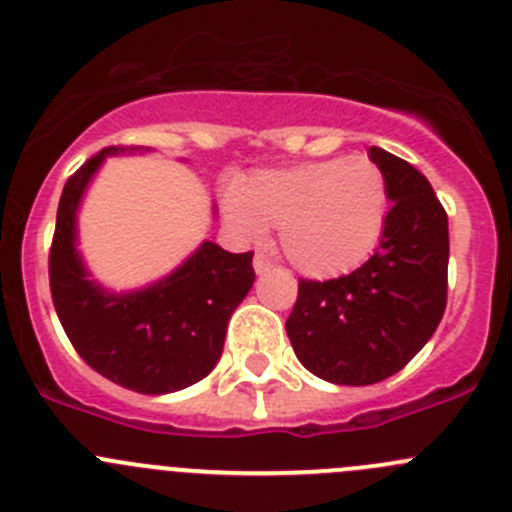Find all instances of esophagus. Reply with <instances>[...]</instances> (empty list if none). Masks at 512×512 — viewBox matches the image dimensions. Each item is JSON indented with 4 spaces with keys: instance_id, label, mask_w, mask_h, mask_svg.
I'll use <instances>...</instances> for the list:
<instances>
[{
    "instance_id": "obj_1",
    "label": "esophagus",
    "mask_w": 512,
    "mask_h": 512,
    "mask_svg": "<svg viewBox=\"0 0 512 512\" xmlns=\"http://www.w3.org/2000/svg\"><path fill=\"white\" fill-rule=\"evenodd\" d=\"M252 267H255V272H267V270H272V262H270V257L267 255H262V252H257L255 255V260H252Z\"/></svg>"
}]
</instances>
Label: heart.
Returning <instances> with one entry per match:
<instances>
[{
  "mask_svg": "<svg viewBox=\"0 0 512 512\" xmlns=\"http://www.w3.org/2000/svg\"><path fill=\"white\" fill-rule=\"evenodd\" d=\"M389 191L369 156L257 171L224 197V214L245 240L280 227V250L310 278H336L369 257L384 229Z\"/></svg>",
  "mask_w": 512,
  "mask_h": 512,
  "instance_id": "obj_1",
  "label": "heart"
}]
</instances>
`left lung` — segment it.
<instances>
[{
    "label": "left lung",
    "mask_w": 512,
    "mask_h": 512,
    "mask_svg": "<svg viewBox=\"0 0 512 512\" xmlns=\"http://www.w3.org/2000/svg\"><path fill=\"white\" fill-rule=\"evenodd\" d=\"M391 204L379 250L351 275L298 280L285 331L310 374L366 386L401 371L447 308L450 229L432 184L409 161L369 148Z\"/></svg>",
    "instance_id": "1"
}]
</instances>
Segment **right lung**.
Instances as JSON below:
<instances>
[{
	"label": "right lung",
	"instance_id": "obj_1",
	"mask_svg": "<svg viewBox=\"0 0 512 512\" xmlns=\"http://www.w3.org/2000/svg\"><path fill=\"white\" fill-rule=\"evenodd\" d=\"M143 146H108L90 156L62 189L50 247V293L57 318L85 364L138 394H169L202 381L222 356L229 315L255 283L252 252L204 242L154 288L108 295L95 288L75 252V209L108 154Z\"/></svg>",
	"mask_w": 512,
	"mask_h": 512
}]
</instances>
